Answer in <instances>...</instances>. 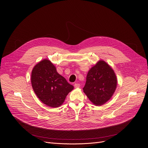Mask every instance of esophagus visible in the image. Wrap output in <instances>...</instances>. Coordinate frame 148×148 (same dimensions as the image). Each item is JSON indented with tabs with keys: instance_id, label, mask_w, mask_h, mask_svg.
<instances>
[{
	"instance_id": "34e87169",
	"label": "esophagus",
	"mask_w": 148,
	"mask_h": 148,
	"mask_svg": "<svg viewBox=\"0 0 148 148\" xmlns=\"http://www.w3.org/2000/svg\"><path fill=\"white\" fill-rule=\"evenodd\" d=\"M74 86L75 88H79L80 86V84H78V83H75V84H74Z\"/></svg>"
}]
</instances>
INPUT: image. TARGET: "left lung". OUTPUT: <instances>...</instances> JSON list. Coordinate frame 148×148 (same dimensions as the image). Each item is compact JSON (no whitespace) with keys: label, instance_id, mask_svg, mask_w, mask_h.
Segmentation results:
<instances>
[{"label":"left lung","instance_id":"obj_1","mask_svg":"<svg viewBox=\"0 0 148 148\" xmlns=\"http://www.w3.org/2000/svg\"><path fill=\"white\" fill-rule=\"evenodd\" d=\"M117 83L113 69L105 62L101 60L88 71L83 90L94 105L101 106L110 99Z\"/></svg>","mask_w":148,"mask_h":148}]
</instances>
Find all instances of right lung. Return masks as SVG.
<instances>
[{"label": "right lung", "mask_w": 148, "mask_h": 148, "mask_svg": "<svg viewBox=\"0 0 148 148\" xmlns=\"http://www.w3.org/2000/svg\"><path fill=\"white\" fill-rule=\"evenodd\" d=\"M32 88L40 101L51 108H58L64 102L74 87L60 75L49 60H43L33 69Z\"/></svg>", "instance_id": "1"}]
</instances>
